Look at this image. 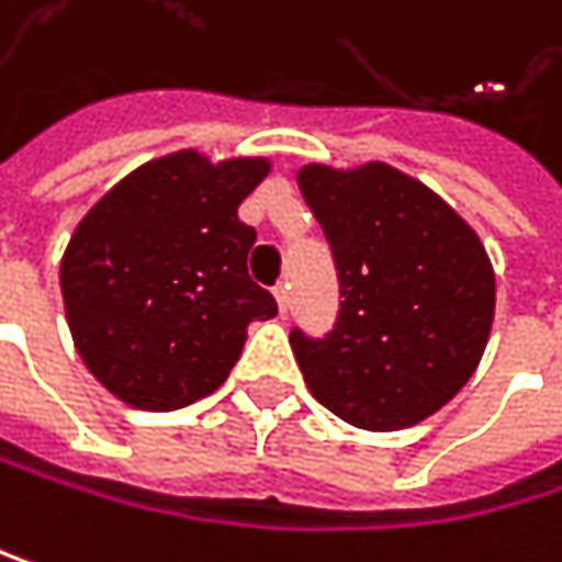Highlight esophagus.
I'll use <instances>...</instances> for the list:
<instances>
[{
    "instance_id": "esophagus-1",
    "label": "esophagus",
    "mask_w": 562,
    "mask_h": 562,
    "mask_svg": "<svg viewBox=\"0 0 562 562\" xmlns=\"http://www.w3.org/2000/svg\"><path fill=\"white\" fill-rule=\"evenodd\" d=\"M272 296H276V303H279V313H286V310H290V283H276V286H272Z\"/></svg>"
}]
</instances>
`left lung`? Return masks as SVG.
<instances>
[{"instance_id":"8db88e82","label":"left lung","mask_w":562,"mask_h":562,"mask_svg":"<svg viewBox=\"0 0 562 562\" xmlns=\"http://www.w3.org/2000/svg\"><path fill=\"white\" fill-rule=\"evenodd\" d=\"M339 272L336 326L290 333L316 402L366 431H398L474 375L494 323V269L477 233L389 164L300 170Z\"/></svg>"}]
</instances>
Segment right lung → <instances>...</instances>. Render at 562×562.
Returning <instances> with one entry per match:
<instances>
[{
  "label": "right lung",
  "instance_id": "1",
  "mask_svg": "<svg viewBox=\"0 0 562 562\" xmlns=\"http://www.w3.org/2000/svg\"><path fill=\"white\" fill-rule=\"evenodd\" d=\"M266 160L210 164L196 150L150 160L78 223L61 259L65 316L88 372L121 402L173 412L216 392L246 326L276 316L246 256L236 210Z\"/></svg>",
  "mask_w": 562,
  "mask_h": 562
}]
</instances>
